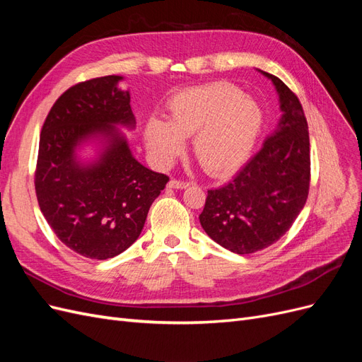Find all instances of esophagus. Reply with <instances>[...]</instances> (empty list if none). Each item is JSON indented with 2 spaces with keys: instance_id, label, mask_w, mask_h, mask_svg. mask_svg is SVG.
<instances>
[{
  "instance_id": "esophagus-1",
  "label": "esophagus",
  "mask_w": 362,
  "mask_h": 362,
  "mask_svg": "<svg viewBox=\"0 0 362 362\" xmlns=\"http://www.w3.org/2000/svg\"><path fill=\"white\" fill-rule=\"evenodd\" d=\"M189 182H184V181H178V180H170L168 187L169 189H175V190H182V189H187L189 187Z\"/></svg>"
}]
</instances>
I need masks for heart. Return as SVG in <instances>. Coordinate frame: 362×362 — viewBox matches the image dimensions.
Listing matches in <instances>:
<instances>
[{"label": "heart", "instance_id": "1", "mask_svg": "<svg viewBox=\"0 0 362 362\" xmlns=\"http://www.w3.org/2000/svg\"><path fill=\"white\" fill-rule=\"evenodd\" d=\"M264 124L259 103L229 83L189 87L168 101V120L151 117L146 146L161 166L177 158L193 136V154L214 177H226L249 160Z\"/></svg>", "mask_w": 362, "mask_h": 362}]
</instances>
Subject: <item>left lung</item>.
<instances>
[{"label": "left lung", "instance_id": "obj_1", "mask_svg": "<svg viewBox=\"0 0 362 362\" xmlns=\"http://www.w3.org/2000/svg\"><path fill=\"white\" fill-rule=\"evenodd\" d=\"M257 71L275 86L279 122L233 181L208 190L199 216L208 237L238 255L278 242L302 211L310 189V136L302 105L278 76Z\"/></svg>", "mask_w": 362, "mask_h": 362}]
</instances>
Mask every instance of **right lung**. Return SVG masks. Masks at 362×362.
<instances>
[{"mask_svg":"<svg viewBox=\"0 0 362 362\" xmlns=\"http://www.w3.org/2000/svg\"><path fill=\"white\" fill-rule=\"evenodd\" d=\"M120 81L107 75L71 87L52 105L39 141L40 211L62 243L90 259L133 245L169 181L133 156L120 128L133 131L136 117Z\"/></svg>","mask_w":362,"mask_h":362,"instance_id":"add662e5","label":"right lung"}]
</instances>
